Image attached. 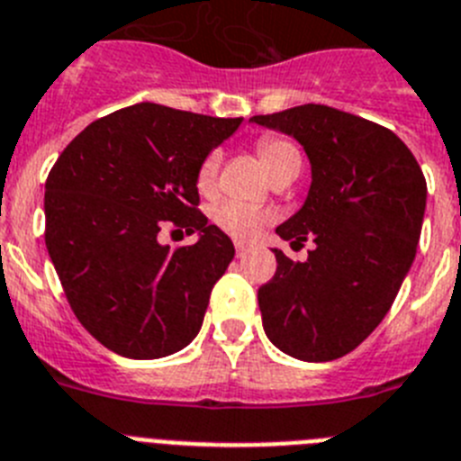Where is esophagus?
<instances>
[{
    "label": "esophagus",
    "instance_id": "34e87169",
    "mask_svg": "<svg viewBox=\"0 0 461 461\" xmlns=\"http://www.w3.org/2000/svg\"><path fill=\"white\" fill-rule=\"evenodd\" d=\"M234 248H236V258H246V253H248V246H246V243L234 241Z\"/></svg>",
    "mask_w": 461,
    "mask_h": 461
}]
</instances>
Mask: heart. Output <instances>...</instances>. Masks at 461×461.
<instances>
[{"label": "heart", "instance_id": "obj_1", "mask_svg": "<svg viewBox=\"0 0 461 461\" xmlns=\"http://www.w3.org/2000/svg\"><path fill=\"white\" fill-rule=\"evenodd\" d=\"M255 150H258V158L262 159L264 169L269 171L271 178H278V176L287 174V171L302 167V158H299L297 146L287 139H280V136H259L258 143H255ZM218 169H220V155L208 153L206 158L199 162L197 174H194V185H197L199 194L203 197H211L215 192V183H218ZM215 227L222 230L225 234L234 236V239H241V241H250L262 231V227L271 220L269 213L264 211H255V208L241 206V203L225 202L218 203L213 208Z\"/></svg>", "mask_w": 461, "mask_h": 461}]
</instances>
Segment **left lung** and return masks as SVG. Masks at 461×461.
I'll return each instance as SVG.
<instances>
[{
	"instance_id": "obj_1",
	"label": "left lung",
	"mask_w": 461,
	"mask_h": 461,
	"mask_svg": "<svg viewBox=\"0 0 461 461\" xmlns=\"http://www.w3.org/2000/svg\"><path fill=\"white\" fill-rule=\"evenodd\" d=\"M253 122L294 136L313 171L302 211L278 227L306 262L276 253V274L259 287L262 325L276 348L330 362L380 325L413 264L427 181L406 143L387 127L325 104H302Z\"/></svg>"
}]
</instances>
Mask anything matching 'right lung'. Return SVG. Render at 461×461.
I'll return each mask as SVG.
<instances>
[{
	"label": "right lung",
	"mask_w": 461,
	"mask_h": 461,
	"mask_svg": "<svg viewBox=\"0 0 461 461\" xmlns=\"http://www.w3.org/2000/svg\"><path fill=\"white\" fill-rule=\"evenodd\" d=\"M241 118L134 104L95 120L46 178V248L71 311L102 346L167 357L197 336L213 285L234 259L230 236L199 211L197 167ZM164 226L200 231L192 247Z\"/></svg>",
	"instance_id": "right-lung-1"
}]
</instances>
